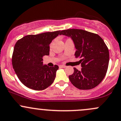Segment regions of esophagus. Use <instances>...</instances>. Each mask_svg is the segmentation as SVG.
Wrapping results in <instances>:
<instances>
[{
  "instance_id": "34e87169",
  "label": "esophagus",
  "mask_w": 121,
  "mask_h": 121,
  "mask_svg": "<svg viewBox=\"0 0 121 121\" xmlns=\"http://www.w3.org/2000/svg\"><path fill=\"white\" fill-rule=\"evenodd\" d=\"M59 67H60V68H66V66H65V65H60V66H59Z\"/></svg>"
}]
</instances>
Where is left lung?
<instances>
[{
  "label": "left lung",
  "mask_w": 121,
  "mask_h": 121,
  "mask_svg": "<svg viewBox=\"0 0 121 121\" xmlns=\"http://www.w3.org/2000/svg\"><path fill=\"white\" fill-rule=\"evenodd\" d=\"M70 37L76 49L75 57L80 58L82 69L74 68L69 79L74 86L80 90L95 87L102 82L107 72L109 51L104 40L96 34L83 30L68 29L60 35Z\"/></svg>",
  "instance_id": "obj_1"
}]
</instances>
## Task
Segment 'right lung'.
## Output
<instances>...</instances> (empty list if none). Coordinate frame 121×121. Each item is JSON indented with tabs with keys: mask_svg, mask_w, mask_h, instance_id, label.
Masks as SVG:
<instances>
[{
	"mask_svg": "<svg viewBox=\"0 0 121 121\" xmlns=\"http://www.w3.org/2000/svg\"><path fill=\"white\" fill-rule=\"evenodd\" d=\"M60 31L28 35L16 42L12 56V65L24 86L34 90H43L51 86L59 69L58 65H43V58L49 55V44Z\"/></svg>",
	"mask_w": 121,
	"mask_h": 121,
	"instance_id": "add662e5",
	"label": "right lung"
}]
</instances>
